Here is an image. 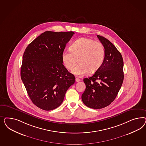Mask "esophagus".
Returning a JSON list of instances; mask_svg holds the SVG:
<instances>
[{
  "mask_svg": "<svg viewBox=\"0 0 146 146\" xmlns=\"http://www.w3.org/2000/svg\"><path fill=\"white\" fill-rule=\"evenodd\" d=\"M80 81V80L79 78H76V79H75V81L76 82H79Z\"/></svg>",
  "mask_w": 146,
  "mask_h": 146,
  "instance_id": "1",
  "label": "esophagus"
}]
</instances>
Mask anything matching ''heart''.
I'll list each match as a JSON object with an SVG mask.
<instances>
[{
  "label": "heart",
  "instance_id": "obj_1",
  "mask_svg": "<svg viewBox=\"0 0 146 146\" xmlns=\"http://www.w3.org/2000/svg\"><path fill=\"white\" fill-rule=\"evenodd\" d=\"M70 50L62 53L63 64L67 70H72L78 60L79 64L73 69L72 73L80 76L98 71L106 57L103 44L86 37L76 40L71 44Z\"/></svg>",
  "mask_w": 146,
  "mask_h": 146
}]
</instances>
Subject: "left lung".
Masks as SVG:
<instances>
[{"label": "left lung", "mask_w": 146, "mask_h": 146, "mask_svg": "<svg viewBox=\"0 0 146 146\" xmlns=\"http://www.w3.org/2000/svg\"><path fill=\"white\" fill-rule=\"evenodd\" d=\"M97 37L106 50L102 66L89 78L84 79L86 88L82 100L89 108L98 109L110 105L115 100L124 80V62L115 45L102 36Z\"/></svg>", "instance_id": "1"}]
</instances>
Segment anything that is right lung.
Here are the masks:
<instances>
[{"label":"right lung","instance_id":"obj_1","mask_svg":"<svg viewBox=\"0 0 146 146\" xmlns=\"http://www.w3.org/2000/svg\"><path fill=\"white\" fill-rule=\"evenodd\" d=\"M73 31H45L28 45L21 67V78L32 102L50 111L63 102L74 75L62 64V53Z\"/></svg>","mask_w":146,"mask_h":146}]
</instances>
